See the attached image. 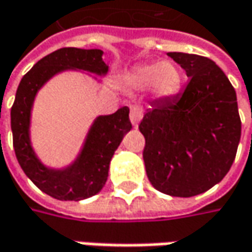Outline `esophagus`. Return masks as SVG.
Instances as JSON below:
<instances>
[{
	"label": "esophagus",
	"instance_id": "34e87169",
	"mask_svg": "<svg viewBox=\"0 0 252 252\" xmlns=\"http://www.w3.org/2000/svg\"><path fill=\"white\" fill-rule=\"evenodd\" d=\"M129 118H131V123H132V126H137L138 123H139V121H141V118H142V108H141V107H138V105L131 107V111H129Z\"/></svg>",
	"mask_w": 252,
	"mask_h": 252
}]
</instances>
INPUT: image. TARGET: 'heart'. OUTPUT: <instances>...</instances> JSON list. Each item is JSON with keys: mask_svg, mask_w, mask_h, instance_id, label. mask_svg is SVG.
I'll return each instance as SVG.
<instances>
[{"mask_svg": "<svg viewBox=\"0 0 252 252\" xmlns=\"http://www.w3.org/2000/svg\"><path fill=\"white\" fill-rule=\"evenodd\" d=\"M128 84L135 90L152 87L158 98H169L181 92L183 74L173 62H152L135 67L128 76Z\"/></svg>", "mask_w": 252, "mask_h": 252, "instance_id": "b5f03b06", "label": "heart"}]
</instances>
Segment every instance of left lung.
I'll use <instances>...</instances> for the list:
<instances>
[{"mask_svg": "<svg viewBox=\"0 0 252 252\" xmlns=\"http://www.w3.org/2000/svg\"><path fill=\"white\" fill-rule=\"evenodd\" d=\"M189 83L185 92L154 103L139 131L149 182L157 190L191 197L221 181L234 162L241 137L234 87L212 59L169 52Z\"/></svg>", "mask_w": 252, "mask_h": 252, "instance_id": "obj_1", "label": "left lung"}]
</instances>
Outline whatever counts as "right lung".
Returning a JSON list of instances; mask_svg holds the SVG:
<instances>
[{
	"instance_id": "add662e5",
	"label": "right lung",
	"mask_w": 252,
	"mask_h": 252,
	"mask_svg": "<svg viewBox=\"0 0 252 252\" xmlns=\"http://www.w3.org/2000/svg\"><path fill=\"white\" fill-rule=\"evenodd\" d=\"M66 69H79L105 74L108 66L103 50L62 48L45 56L28 71L19 83L11 108L12 142L18 162L28 178L39 189L58 200H83L103 189L108 176L110 160L123 138L132 128L129 108L121 107L114 114L100 115L87 135L80 157L62 170L43 166L29 141V120L33 98L52 76Z\"/></svg>"
}]
</instances>
